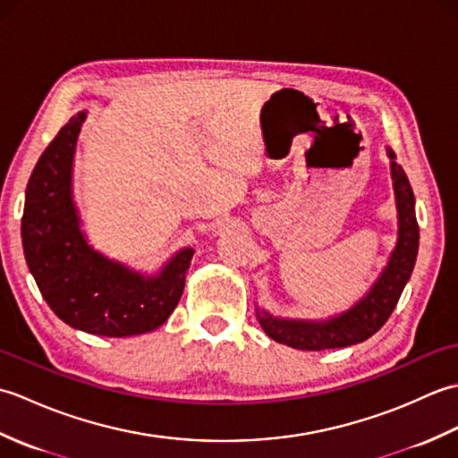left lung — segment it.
Here are the masks:
<instances>
[{
    "mask_svg": "<svg viewBox=\"0 0 458 458\" xmlns=\"http://www.w3.org/2000/svg\"><path fill=\"white\" fill-rule=\"evenodd\" d=\"M390 157L395 155L390 151ZM392 177L400 212V240L387 267L379 276L372 291L344 315L327 323H305V320H281L267 313H258L264 333L276 343L299 350H328L364 343L390 318L402 291L411 277L417 248H420V226L415 218V199L402 165L392 161Z\"/></svg>",
    "mask_w": 458,
    "mask_h": 458,
    "instance_id": "obj_1",
    "label": "left lung"
}]
</instances>
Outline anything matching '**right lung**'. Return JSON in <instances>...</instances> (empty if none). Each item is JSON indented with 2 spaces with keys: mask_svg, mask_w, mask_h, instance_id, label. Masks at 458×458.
<instances>
[{
  "mask_svg": "<svg viewBox=\"0 0 458 458\" xmlns=\"http://www.w3.org/2000/svg\"><path fill=\"white\" fill-rule=\"evenodd\" d=\"M84 112L55 135L37 161L21 218L29 271L53 313L98 336H133L161 327L177 307L194 251H179L157 277H143L94 251L71 197L76 138Z\"/></svg>",
  "mask_w": 458,
  "mask_h": 458,
  "instance_id": "add662e5",
  "label": "right lung"
}]
</instances>
